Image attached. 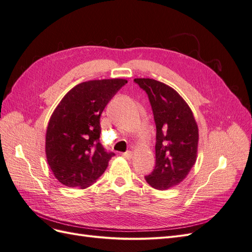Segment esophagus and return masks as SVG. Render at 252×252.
<instances>
[{
	"label": "esophagus",
	"mask_w": 252,
	"mask_h": 252,
	"mask_svg": "<svg viewBox=\"0 0 252 252\" xmlns=\"http://www.w3.org/2000/svg\"><path fill=\"white\" fill-rule=\"evenodd\" d=\"M122 156H123L127 159H130L132 158V152L131 151H126V152H123Z\"/></svg>",
	"instance_id": "esophagus-1"
}]
</instances>
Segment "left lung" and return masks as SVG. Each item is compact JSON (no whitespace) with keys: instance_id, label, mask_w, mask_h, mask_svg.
<instances>
[{"instance_id":"obj_1","label":"left lung","mask_w":252,"mask_h":252,"mask_svg":"<svg viewBox=\"0 0 252 252\" xmlns=\"http://www.w3.org/2000/svg\"><path fill=\"white\" fill-rule=\"evenodd\" d=\"M147 94L157 128L156 167L148 184L169 189L184 180L196 161L199 129L187 103L173 88L152 79H134Z\"/></svg>"}]
</instances>
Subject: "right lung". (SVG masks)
Instances as JSON below:
<instances>
[{"mask_svg": "<svg viewBox=\"0 0 252 252\" xmlns=\"http://www.w3.org/2000/svg\"><path fill=\"white\" fill-rule=\"evenodd\" d=\"M126 83L123 79L83 82L68 91L53 111L45 150L51 171L63 185L89 187L107 168L114 154L100 142V119Z\"/></svg>", "mask_w": 252, "mask_h": 252, "instance_id": "1", "label": "right lung"}]
</instances>
